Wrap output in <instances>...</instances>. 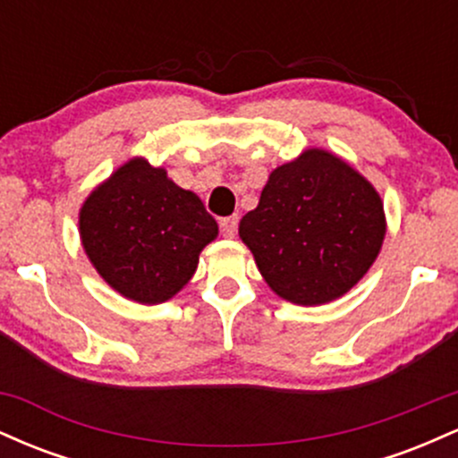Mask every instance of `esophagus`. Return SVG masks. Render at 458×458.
<instances>
[{
	"instance_id": "esophagus-1",
	"label": "esophagus",
	"mask_w": 458,
	"mask_h": 458,
	"mask_svg": "<svg viewBox=\"0 0 458 458\" xmlns=\"http://www.w3.org/2000/svg\"><path fill=\"white\" fill-rule=\"evenodd\" d=\"M236 228H239V217H236V215H233V217L222 219V233H224V236H230V239H233V236L236 234Z\"/></svg>"
}]
</instances>
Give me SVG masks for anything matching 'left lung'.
<instances>
[{
    "instance_id": "left-lung-1",
    "label": "left lung",
    "mask_w": 458,
    "mask_h": 458,
    "mask_svg": "<svg viewBox=\"0 0 458 458\" xmlns=\"http://www.w3.org/2000/svg\"><path fill=\"white\" fill-rule=\"evenodd\" d=\"M239 234L277 295L320 306L343 297L370 269L386 236V215L364 176L312 148L271 172Z\"/></svg>"
}]
</instances>
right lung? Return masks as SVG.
<instances>
[{"mask_svg": "<svg viewBox=\"0 0 458 458\" xmlns=\"http://www.w3.org/2000/svg\"><path fill=\"white\" fill-rule=\"evenodd\" d=\"M79 233L109 286L133 301L161 303L191 280L217 222L165 170L131 159L83 202Z\"/></svg>", "mask_w": 458, "mask_h": 458, "instance_id": "right-lung-1", "label": "right lung"}]
</instances>
